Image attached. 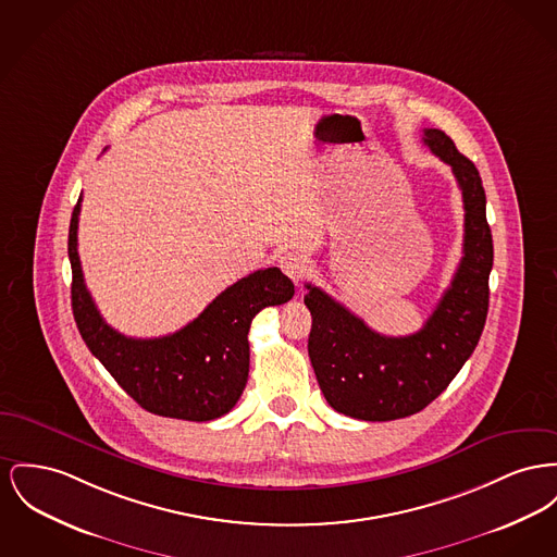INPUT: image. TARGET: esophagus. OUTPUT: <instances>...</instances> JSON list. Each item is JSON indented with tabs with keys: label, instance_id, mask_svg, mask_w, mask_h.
Returning <instances> with one entry per match:
<instances>
[{
	"label": "esophagus",
	"instance_id": "obj_1",
	"mask_svg": "<svg viewBox=\"0 0 557 557\" xmlns=\"http://www.w3.org/2000/svg\"><path fill=\"white\" fill-rule=\"evenodd\" d=\"M280 267L282 271L295 282L296 286L302 282L305 273H307V261L302 259V255L298 252H286L280 257Z\"/></svg>",
	"mask_w": 557,
	"mask_h": 557
}]
</instances>
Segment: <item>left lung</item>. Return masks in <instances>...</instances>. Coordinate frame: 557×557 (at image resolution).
<instances>
[{"instance_id": "1", "label": "left lung", "mask_w": 557, "mask_h": 557, "mask_svg": "<svg viewBox=\"0 0 557 557\" xmlns=\"http://www.w3.org/2000/svg\"><path fill=\"white\" fill-rule=\"evenodd\" d=\"M423 143L453 168L465 203L462 259L425 326L408 336L379 334L307 284L305 305L313 320L307 347L320 389L336 412L360 421L421 412L469 360L488 315L494 250L480 172L444 132L425 128Z\"/></svg>"}]
</instances>
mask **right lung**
Returning <instances> with one entry per match:
<instances>
[{
  "instance_id": "obj_1",
  "label": "right lung",
  "mask_w": 557,
  "mask_h": 557,
  "mask_svg": "<svg viewBox=\"0 0 557 557\" xmlns=\"http://www.w3.org/2000/svg\"><path fill=\"white\" fill-rule=\"evenodd\" d=\"M79 208L82 196L69 225L71 307L92 356L147 412L197 423L227 414L248 381V330L255 315L264 307L288 302L295 284L277 267L261 269L235 282L174 334L124 336L100 318L84 284L77 255Z\"/></svg>"
}]
</instances>
